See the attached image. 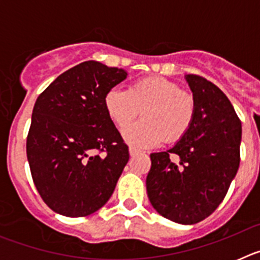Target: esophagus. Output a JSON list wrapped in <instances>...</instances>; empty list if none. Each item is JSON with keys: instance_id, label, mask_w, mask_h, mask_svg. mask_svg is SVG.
Listing matches in <instances>:
<instances>
[{"instance_id": "obj_1", "label": "esophagus", "mask_w": 260, "mask_h": 260, "mask_svg": "<svg viewBox=\"0 0 260 260\" xmlns=\"http://www.w3.org/2000/svg\"><path fill=\"white\" fill-rule=\"evenodd\" d=\"M128 152H130V156H137V155H139L142 151L137 150V148H134V147H130V148H128Z\"/></svg>"}]
</instances>
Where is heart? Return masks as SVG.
<instances>
[{
	"mask_svg": "<svg viewBox=\"0 0 260 260\" xmlns=\"http://www.w3.org/2000/svg\"><path fill=\"white\" fill-rule=\"evenodd\" d=\"M112 122L123 130L142 110L144 119L126 128V141L135 147L176 143L191 128L197 113L194 96L177 82L162 77L135 80L126 89L112 88L104 98Z\"/></svg>",
	"mask_w": 260,
	"mask_h": 260,
	"instance_id": "heart-1",
	"label": "heart"
}]
</instances>
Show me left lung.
Masks as SVG:
<instances>
[{"label":"left lung","instance_id":"left-lung-1","mask_svg":"<svg viewBox=\"0 0 260 260\" xmlns=\"http://www.w3.org/2000/svg\"><path fill=\"white\" fill-rule=\"evenodd\" d=\"M197 113L189 133L165 152L151 153L147 194L165 219L197 224L219 207L240 167L241 121L221 89L186 77Z\"/></svg>","mask_w":260,"mask_h":260}]
</instances>
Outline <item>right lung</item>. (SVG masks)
Segmentation results:
<instances>
[{
  "label": "right lung",
  "instance_id": "add662e5",
  "mask_svg": "<svg viewBox=\"0 0 260 260\" xmlns=\"http://www.w3.org/2000/svg\"><path fill=\"white\" fill-rule=\"evenodd\" d=\"M127 73L82 62L39 95L27 135V158L41 199L59 215L102 208L128 161V147L107 114L104 98Z\"/></svg>",
  "mask_w": 260,
  "mask_h": 260
}]
</instances>
